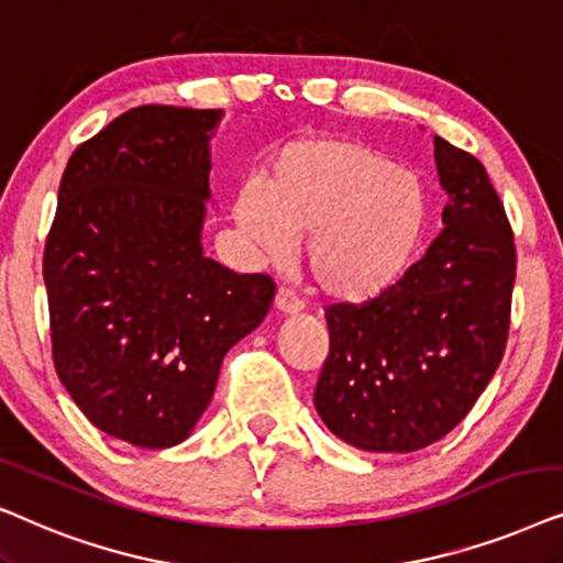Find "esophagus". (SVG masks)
I'll use <instances>...</instances> for the list:
<instances>
[{"label": "esophagus", "instance_id": "1", "mask_svg": "<svg viewBox=\"0 0 563 563\" xmlns=\"http://www.w3.org/2000/svg\"><path fill=\"white\" fill-rule=\"evenodd\" d=\"M301 309H303V303L298 301V298L290 294V290H286V288H280L275 294V311L280 313V317H296V313H301Z\"/></svg>", "mask_w": 563, "mask_h": 563}]
</instances>
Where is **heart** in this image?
I'll use <instances>...</instances> for the list:
<instances>
[{
    "label": "heart",
    "instance_id": "heart-1",
    "mask_svg": "<svg viewBox=\"0 0 563 563\" xmlns=\"http://www.w3.org/2000/svg\"><path fill=\"white\" fill-rule=\"evenodd\" d=\"M430 198L415 172L352 136H306L277 148L262 185L234 200V221L252 250L283 260L303 236L313 290L363 306L399 286L427 229Z\"/></svg>",
    "mask_w": 563,
    "mask_h": 563
}]
</instances>
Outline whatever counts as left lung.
I'll use <instances>...</instances> for the list:
<instances>
[{
  "mask_svg": "<svg viewBox=\"0 0 563 563\" xmlns=\"http://www.w3.org/2000/svg\"><path fill=\"white\" fill-rule=\"evenodd\" d=\"M448 195L443 231L399 286L327 309L329 357L313 407L329 432L371 453H411L445 438L505 355L515 242L484 164L434 136Z\"/></svg>",
  "mask_w": 563,
  "mask_h": 563,
  "instance_id": "8db88e82",
  "label": "left lung"
}]
</instances>
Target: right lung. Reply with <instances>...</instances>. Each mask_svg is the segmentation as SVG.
<instances>
[{
    "label": "right lung",
    "instance_id": "add662e5",
    "mask_svg": "<svg viewBox=\"0 0 563 563\" xmlns=\"http://www.w3.org/2000/svg\"><path fill=\"white\" fill-rule=\"evenodd\" d=\"M223 110L141 104L66 164L43 280L56 373L97 430L136 448L190 438L227 352L275 283L203 254Z\"/></svg>",
    "mask_w": 563,
    "mask_h": 563
}]
</instances>
